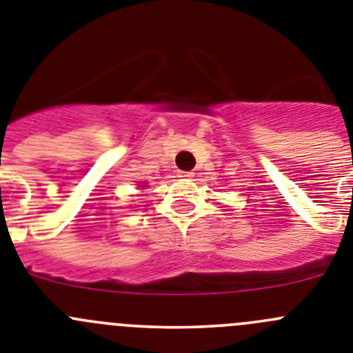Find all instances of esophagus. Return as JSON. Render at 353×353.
I'll list each match as a JSON object with an SVG mask.
<instances>
[{
    "instance_id": "34e87169",
    "label": "esophagus",
    "mask_w": 353,
    "mask_h": 353,
    "mask_svg": "<svg viewBox=\"0 0 353 353\" xmlns=\"http://www.w3.org/2000/svg\"><path fill=\"white\" fill-rule=\"evenodd\" d=\"M180 176H182V179H192L194 176V171H180Z\"/></svg>"
}]
</instances>
